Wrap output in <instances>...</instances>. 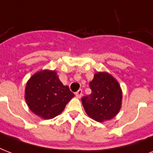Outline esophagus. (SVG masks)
<instances>
[{
    "mask_svg": "<svg viewBox=\"0 0 153 153\" xmlns=\"http://www.w3.org/2000/svg\"><path fill=\"white\" fill-rule=\"evenodd\" d=\"M75 95H76V98H81L82 95V90H79V91L76 92V94H75Z\"/></svg>",
    "mask_w": 153,
    "mask_h": 153,
    "instance_id": "obj_1",
    "label": "esophagus"
}]
</instances>
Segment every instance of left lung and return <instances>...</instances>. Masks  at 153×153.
<instances>
[{"label":"left lung","mask_w":153,"mask_h":153,"mask_svg":"<svg viewBox=\"0 0 153 153\" xmlns=\"http://www.w3.org/2000/svg\"><path fill=\"white\" fill-rule=\"evenodd\" d=\"M92 93L82 98L86 114L98 122L111 120L121 108L122 91L115 78L108 72H97L90 82Z\"/></svg>","instance_id":"1"}]
</instances>
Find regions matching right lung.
Returning <instances> with one entry per match:
<instances>
[{
    "label": "right lung",
    "instance_id": "obj_1",
    "mask_svg": "<svg viewBox=\"0 0 153 153\" xmlns=\"http://www.w3.org/2000/svg\"><path fill=\"white\" fill-rule=\"evenodd\" d=\"M74 97L55 71L42 70L35 73L25 86V98L28 108L33 114L46 120L61 114Z\"/></svg>",
    "mask_w": 153,
    "mask_h": 153
}]
</instances>
